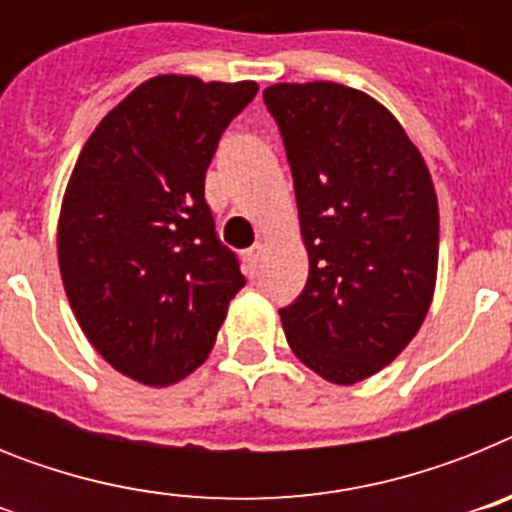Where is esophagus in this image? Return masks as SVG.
<instances>
[{"label":"esophagus","instance_id":"34e87169","mask_svg":"<svg viewBox=\"0 0 512 512\" xmlns=\"http://www.w3.org/2000/svg\"><path fill=\"white\" fill-rule=\"evenodd\" d=\"M261 256H264V246L261 243H253L248 251H243V264H246L248 274H259V266H261Z\"/></svg>","mask_w":512,"mask_h":512}]
</instances>
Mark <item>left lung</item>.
<instances>
[{
    "instance_id": "left-lung-1",
    "label": "left lung",
    "mask_w": 512,
    "mask_h": 512,
    "mask_svg": "<svg viewBox=\"0 0 512 512\" xmlns=\"http://www.w3.org/2000/svg\"><path fill=\"white\" fill-rule=\"evenodd\" d=\"M295 179L310 256L305 289L282 307L297 359L356 384L413 341L431 307L438 202L400 122L359 89L310 81L264 92Z\"/></svg>"
}]
</instances>
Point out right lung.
<instances>
[{"label":"right lung","mask_w":512,"mask_h":512,"mask_svg":"<svg viewBox=\"0 0 512 512\" xmlns=\"http://www.w3.org/2000/svg\"><path fill=\"white\" fill-rule=\"evenodd\" d=\"M256 92L253 81L156 76L81 148L58 223L61 279L99 356L135 382L194 372L246 284L217 238L205 174Z\"/></svg>","instance_id":"obj_1"}]
</instances>
